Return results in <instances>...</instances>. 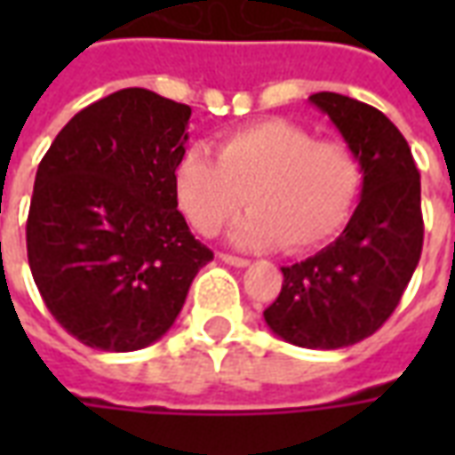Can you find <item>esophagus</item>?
<instances>
[{"label": "esophagus", "mask_w": 455, "mask_h": 455, "mask_svg": "<svg viewBox=\"0 0 455 455\" xmlns=\"http://www.w3.org/2000/svg\"><path fill=\"white\" fill-rule=\"evenodd\" d=\"M219 258L224 260V263H228V266H234V267H246L251 260L248 258H238V256H231V253H219Z\"/></svg>", "instance_id": "34e87169"}]
</instances>
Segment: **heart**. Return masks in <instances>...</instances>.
Masks as SVG:
<instances>
[{
	"mask_svg": "<svg viewBox=\"0 0 455 455\" xmlns=\"http://www.w3.org/2000/svg\"><path fill=\"white\" fill-rule=\"evenodd\" d=\"M361 185V163L348 146L315 140L285 119L228 131L219 139L217 158L189 146L172 170L180 209L199 234L214 236L248 195L253 209L231 228V241L285 246L290 253L329 243L351 217Z\"/></svg>",
	"mask_w": 455,
	"mask_h": 455,
	"instance_id": "b5f03b06",
	"label": "heart"
}]
</instances>
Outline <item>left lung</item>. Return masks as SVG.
Wrapping results in <instances>:
<instances>
[{
    "label": "left lung",
    "mask_w": 455,
    "mask_h": 455,
    "mask_svg": "<svg viewBox=\"0 0 455 455\" xmlns=\"http://www.w3.org/2000/svg\"><path fill=\"white\" fill-rule=\"evenodd\" d=\"M309 102L361 163V202L334 243L283 267V290L263 316L287 343L331 351L375 334L400 305L424 243L421 182L404 136L375 107L336 92Z\"/></svg>",
    "instance_id": "1"
}]
</instances>
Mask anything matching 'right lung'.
<instances>
[{"label":"right lung","mask_w":455,"mask_h":455,"mask_svg":"<svg viewBox=\"0 0 455 455\" xmlns=\"http://www.w3.org/2000/svg\"><path fill=\"white\" fill-rule=\"evenodd\" d=\"M188 104L129 87L84 107L41 160L26 221L36 287L68 334L139 351L175 324L214 258L178 212Z\"/></svg>","instance_id":"right-lung-1"}]
</instances>
